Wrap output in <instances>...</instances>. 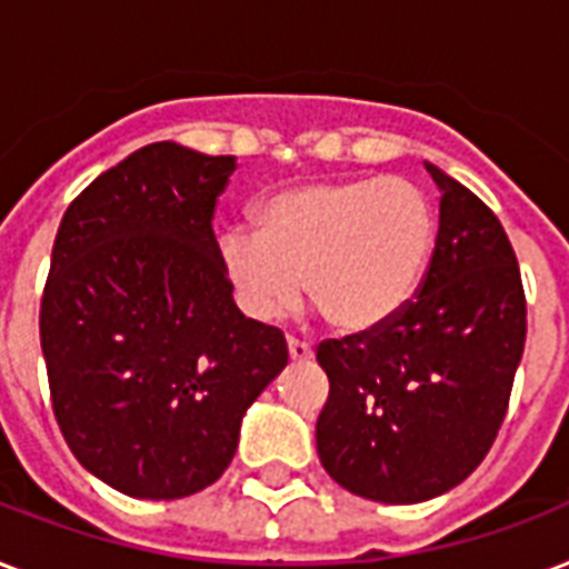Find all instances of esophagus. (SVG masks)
Listing matches in <instances>:
<instances>
[{"label": "esophagus", "mask_w": 569, "mask_h": 569, "mask_svg": "<svg viewBox=\"0 0 569 569\" xmlns=\"http://www.w3.org/2000/svg\"><path fill=\"white\" fill-rule=\"evenodd\" d=\"M286 346H289V360H295V363H307V360H312V348L307 346V342H301V339H289Z\"/></svg>", "instance_id": "34e87169"}]
</instances>
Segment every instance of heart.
Returning <instances> with one entry per match:
<instances>
[{
	"label": "heart",
	"instance_id": "obj_1",
	"mask_svg": "<svg viewBox=\"0 0 569 569\" xmlns=\"http://www.w3.org/2000/svg\"><path fill=\"white\" fill-rule=\"evenodd\" d=\"M437 214L419 186L387 177L298 182L257 206V232L218 236V262L241 312L283 321L310 301L342 333L383 328L422 283Z\"/></svg>",
	"mask_w": 569,
	"mask_h": 569
}]
</instances>
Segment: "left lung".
I'll return each mask as SVG.
<instances>
[{"label": "left lung", "mask_w": 569, "mask_h": 569, "mask_svg": "<svg viewBox=\"0 0 569 569\" xmlns=\"http://www.w3.org/2000/svg\"><path fill=\"white\" fill-rule=\"evenodd\" d=\"M425 168L442 197L416 301L316 355L330 380L316 422L321 467L383 505L428 502L485 460L526 346V295L502 223L467 186Z\"/></svg>", "instance_id": "obj_1"}]
</instances>
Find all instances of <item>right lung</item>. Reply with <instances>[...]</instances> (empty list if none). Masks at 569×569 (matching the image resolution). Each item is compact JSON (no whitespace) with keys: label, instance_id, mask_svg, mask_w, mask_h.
Wrapping results in <instances>:
<instances>
[{"label":"right lung","instance_id":"add662e5","mask_svg":"<svg viewBox=\"0 0 569 569\" xmlns=\"http://www.w3.org/2000/svg\"><path fill=\"white\" fill-rule=\"evenodd\" d=\"M236 156L156 141L67 206L40 301L58 428L88 472L136 499L214 485L241 416L289 363L244 319L218 262L214 200Z\"/></svg>","mask_w":569,"mask_h":569}]
</instances>
